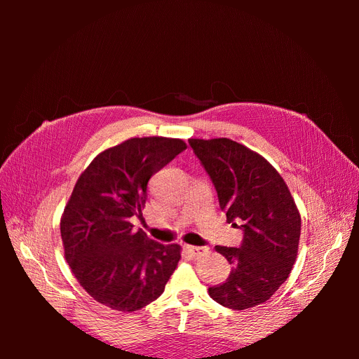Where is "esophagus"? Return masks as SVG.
<instances>
[{
	"mask_svg": "<svg viewBox=\"0 0 359 359\" xmlns=\"http://www.w3.org/2000/svg\"><path fill=\"white\" fill-rule=\"evenodd\" d=\"M186 250L191 256H199L201 253L206 252L205 247H196V245H186Z\"/></svg>",
	"mask_w": 359,
	"mask_h": 359,
	"instance_id": "34e87169",
	"label": "esophagus"
}]
</instances>
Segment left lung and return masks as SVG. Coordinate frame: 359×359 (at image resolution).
Returning <instances> with one entry per match:
<instances>
[{"label":"left lung","instance_id":"8db88e82","mask_svg":"<svg viewBox=\"0 0 359 359\" xmlns=\"http://www.w3.org/2000/svg\"><path fill=\"white\" fill-rule=\"evenodd\" d=\"M208 173L227 223H241L240 247L215 250L231 264L210 297L232 310L259 306L274 295L297 260L301 215L280 173L255 151L227 137L189 139Z\"/></svg>","mask_w":359,"mask_h":359}]
</instances>
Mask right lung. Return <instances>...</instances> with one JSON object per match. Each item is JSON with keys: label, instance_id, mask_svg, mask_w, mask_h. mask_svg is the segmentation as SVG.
I'll return each instance as SVG.
<instances>
[{"label": "right lung", "instance_id": "1", "mask_svg": "<svg viewBox=\"0 0 359 359\" xmlns=\"http://www.w3.org/2000/svg\"><path fill=\"white\" fill-rule=\"evenodd\" d=\"M187 148L181 139L132 137L103 151L76 181L61 217L64 255L97 302L136 311L156 301L181 259L178 244H160L133 229L148 181Z\"/></svg>", "mask_w": 359, "mask_h": 359}]
</instances>
